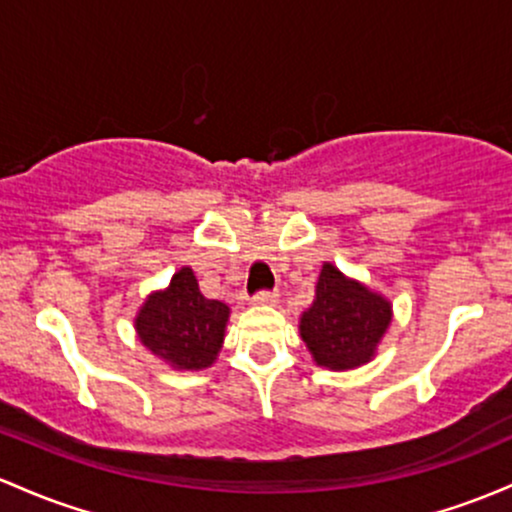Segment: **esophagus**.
Returning a JSON list of instances; mask_svg holds the SVG:
<instances>
[{
    "instance_id": "1",
    "label": "esophagus",
    "mask_w": 512,
    "mask_h": 512,
    "mask_svg": "<svg viewBox=\"0 0 512 512\" xmlns=\"http://www.w3.org/2000/svg\"><path fill=\"white\" fill-rule=\"evenodd\" d=\"M277 289H272V291H257L255 296H252V301L255 303H274L277 301Z\"/></svg>"
}]
</instances>
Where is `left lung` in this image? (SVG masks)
I'll return each mask as SVG.
<instances>
[{
	"instance_id": "left-lung-1",
	"label": "left lung",
	"mask_w": 512,
	"mask_h": 512,
	"mask_svg": "<svg viewBox=\"0 0 512 512\" xmlns=\"http://www.w3.org/2000/svg\"><path fill=\"white\" fill-rule=\"evenodd\" d=\"M391 323V303L323 265L316 299L301 316V338L320 367L352 369L374 357Z\"/></svg>"
}]
</instances>
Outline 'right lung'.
<instances>
[{"instance_id": "add662e5", "label": "right lung", "mask_w": 512, "mask_h": 512, "mask_svg": "<svg viewBox=\"0 0 512 512\" xmlns=\"http://www.w3.org/2000/svg\"><path fill=\"white\" fill-rule=\"evenodd\" d=\"M230 308L206 299L194 272L182 267L170 289L153 294L136 318L138 338L174 369H204L216 359Z\"/></svg>"}]
</instances>
